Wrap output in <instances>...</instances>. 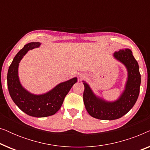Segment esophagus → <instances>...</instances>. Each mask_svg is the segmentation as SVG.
Instances as JSON below:
<instances>
[{"label":"esophagus","mask_w":150,"mask_h":150,"mask_svg":"<svg viewBox=\"0 0 150 150\" xmlns=\"http://www.w3.org/2000/svg\"><path fill=\"white\" fill-rule=\"evenodd\" d=\"M83 77H84V75H81V76H80V78H81V79H83Z\"/></svg>","instance_id":"esophagus-1"}]
</instances>
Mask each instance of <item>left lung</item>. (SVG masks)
<instances>
[{
  "instance_id": "8db88e82",
  "label": "left lung",
  "mask_w": 150,
  "mask_h": 150,
  "mask_svg": "<svg viewBox=\"0 0 150 150\" xmlns=\"http://www.w3.org/2000/svg\"><path fill=\"white\" fill-rule=\"evenodd\" d=\"M113 57L126 67L128 77L124 89L118 99L107 101L96 96L89 84L83 81L85 87L83 101L86 110L91 117L102 120H113L126 115L136 103L141 85L139 64L132 51L126 48L114 52Z\"/></svg>"
}]
</instances>
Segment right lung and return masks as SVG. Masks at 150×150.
<instances>
[{
    "instance_id": "right-lung-1",
    "label": "right lung",
    "mask_w": 150,
    "mask_h": 150,
    "mask_svg": "<svg viewBox=\"0 0 150 150\" xmlns=\"http://www.w3.org/2000/svg\"><path fill=\"white\" fill-rule=\"evenodd\" d=\"M40 42H30L17 53L10 65L7 73V87L11 99L20 110L35 117L52 115L60 109L64 98L74 84L77 82L74 77L63 82L46 93L37 95L27 91L20 83L18 76L19 63L28 50L39 48Z\"/></svg>"
}]
</instances>
